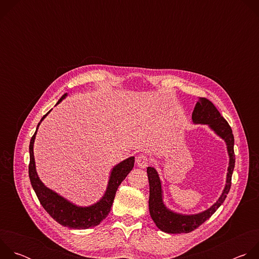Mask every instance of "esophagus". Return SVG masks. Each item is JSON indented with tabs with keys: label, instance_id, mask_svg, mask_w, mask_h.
Instances as JSON below:
<instances>
[{
	"label": "esophagus",
	"instance_id": "34e87169",
	"mask_svg": "<svg viewBox=\"0 0 259 259\" xmlns=\"http://www.w3.org/2000/svg\"><path fill=\"white\" fill-rule=\"evenodd\" d=\"M135 162H136V165H137L139 168H142V169H143V168H146L147 165H149L150 160H149V157H147L146 155L141 154V155H139V156L136 157Z\"/></svg>",
	"mask_w": 259,
	"mask_h": 259
}]
</instances>
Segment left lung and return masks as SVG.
I'll list each match as a JSON object with an SVG mask.
<instances>
[{"label": "left lung", "instance_id": "obj_1", "mask_svg": "<svg viewBox=\"0 0 259 259\" xmlns=\"http://www.w3.org/2000/svg\"><path fill=\"white\" fill-rule=\"evenodd\" d=\"M192 119L197 124H208L221 138H224L228 145L230 155V166L228 169L227 184L223 195L218 201L208 210L196 215H180L169 211L162 201V187L159 175L153 167H147V177L150 182V199L149 208L151 216L156 226L163 232L168 234L191 233L198 229L213 213L220 207L227 198L232 186V175L235 168V152H234V134L227 120L220 115L215 105L207 98L200 97L194 108Z\"/></svg>", "mask_w": 259, "mask_h": 259}]
</instances>
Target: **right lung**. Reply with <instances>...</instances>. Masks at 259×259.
<instances>
[{"label": "right lung", "instance_id": "right-lung-1", "mask_svg": "<svg viewBox=\"0 0 259 259\" xmlns=\"http://www.w3.org/2000/svg\"><path fill=\"white\" fill-rule=\"evenodd\" d=\"M66 96V94L62 95V97L58 100L57 104ZM48 115V113L42 118L41 121ZM40 123L38 124L39 127ZM36 127V130H38ZM35 133L32 135L29 142V164H28V176L30 179L31 187L38 197L43 208L49 213V215L56 220L58 224L63 227L76 230H85L89 228H93L98 226L101 221L108 215L110 208H112L117 190L121 182L126 178L129 172L132 170L134 166V157L128 158L122 163L118 164L110 174L108 187L105 192L103 198L96 204L90 207H78L67 202L56 193L47 189L35 172L34 167V159H33V141L35 137Z\"/></svg>", "mask_w": 259, "mask_h": 259}]
</instances>
